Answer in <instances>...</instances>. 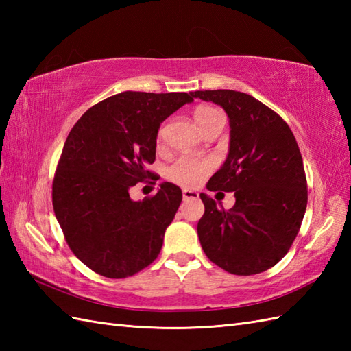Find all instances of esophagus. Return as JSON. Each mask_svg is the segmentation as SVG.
<instances>
[{"instance_id":"obj_1","label":"esophagus","mask_w":351,"mask_h":351,"mask_svg":"<svg viewBox=\"0 0 351 351\" xmlns=\"http://www.w3.org/2000/svg\"><path fill=\"white\" fill-rule=\"evenodd\" d=\"M182 197H184V200L199 199V193L197 191H193V190H182Z\"/></svg>"}]
</instances>
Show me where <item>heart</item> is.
Segmentation results:
<instances>
[{
    "mask_svg": "<svg viewBox=\"0 0 351 351\" xmlns=\"http://www.w3.org/2000/svg\"><path fill=\"white\" fill-rule=\"evenodd\" d=\"M211 107H200L196 110L195 119L200 130H204L211 117L217 114ZM164 130L158 132V141L162 138ZM213 170V161L210 158H200V156H181L173 164H170L166 170V176L170 181L182 185V187H196L204 181V178Z\"/></svg>",
    "mask_w": 351,
    "mask_h": 351,
    "instance_id": "heart-1",
    "label": "heart"
}]
</instances>
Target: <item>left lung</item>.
<instances>
[{"label":"left lung","instance_id":"1","mask_svg":"<svg viewBox=\"0 0 351 351\" xmlns=\"http://www.w3.org/2000/svg\"><path fill=\"white\" fill-rule=\"evenodd\" d=\"M229 117V151L208 181L210 191H235L225 210L205 193L197 235L205 255L228 273H263L287 255L308 205L302 154L293 131L273 110L235 90H199Z\"/></svg>","mask_w":351,"mask_h":351}]
</instances>
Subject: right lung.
I'll return each instance as SVG.
<instances>
[{
    "label": "right lung",
    "instance_id": "add662e5",
    "mask_svg": "<svg viewBox=\"0 0 351 351\" xmlns=\"http://www.w3.org/2000/svg\"><path fill=\"white\" fill-rule=\"evenodd\" d=\"M193 101L184 92H122L88 108L71 130L52 205L73 255L95 273L128 278L158 256L182 191L162 182L154 197L132 200L130 189L149 175L160 125Z\"/></svg>",
    "mask_w": 351,
    "mask_h": 351
}]
</instances>
